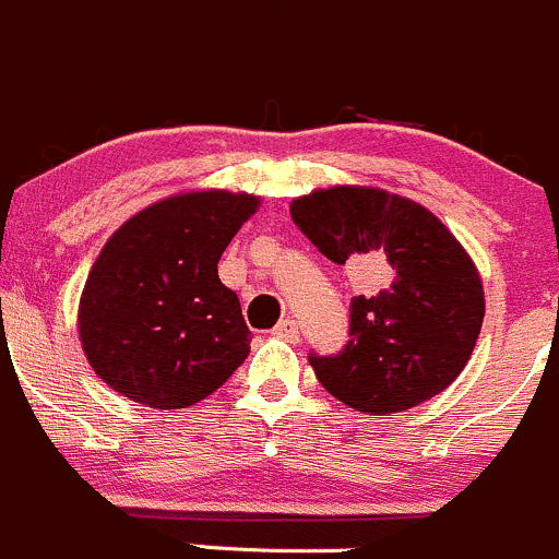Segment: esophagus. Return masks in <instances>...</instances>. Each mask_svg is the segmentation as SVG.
I'll use <instances>...</instances> for the list:
<instances>
[{"label":"esophagus","instance_id":"34e87169","mask_svg":"<svg viewBox=\"0 0 559 559\" xmlns=\"http://www.w3.org/2000/svg\"><path fill=\"white\" fill-rule=\"evenodd\" d=\"M274 336H280V340H287V342H298V323L293 318L280 320L277 329H274Z\"/></svg>","mask_w":559,"mask_h":559}]
</instances>
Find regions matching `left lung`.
<instances>
[{
	"label": "left lung",
	"mask_w": 559,
	"mask_h": 559,
	"mask_svg": "<svg viewBox=\"0 0 559 559\" xmlns=\"http://www.w3.org/2000/svg\"><path fill=\"white\" fill-rule=\"evenodd\" d=\"M329 261L383 266L372 296L350 298V340L309 353L329 394L361 413H400L449 389L484 323V287L451 230L418 203L372 187H331L290 203Z\"/></svg>",
	"instance_id": "obj_1"
}]
</instances>
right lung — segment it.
<instances>
[{"label":"right lung","instance_id":"right-lung-1","mask_svg":"<svg viewBox=\"0 0 559 559\" xmlns=\"http://www.w3.org/2000/svg\"><path fill=\"white\" fill-rule=\"evenodd\" d=\"M258 198L190 192L127 219L94 261L79 309L94 372L141 405L176 411L219 389L252 331L217 263Z\"/></svg>","mask_w":559,"mask_h":559}]
</instances>
